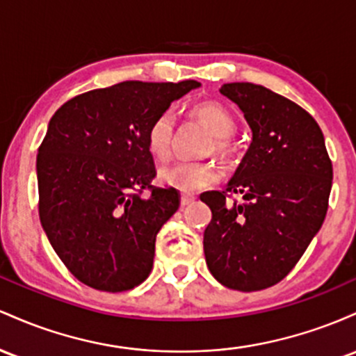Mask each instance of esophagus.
<instances>
[{
    "label": "esophagus",
    "mask_w": 356,
    "mask_h": 356,
    "mask_svg": "<svg viewBox=\"0 0 356 356\" xmlns=\"http://www.w3.org/2000/svg\"><path fill=\"white\" fill-rule=\"evenodd\" d=\"M195 202V197H191V195H181V200H179V205L181 207H188L190 203Z\"/></svg>",
    "instance_id": "1"
}]
</instances>
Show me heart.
Returning a JSON list of instances; mask_svg holds the SVG:
<instances>
[{
    "label": "heart",
    "mask_w": 356,
    "mask_h": 356,
    "mask_svg": "<svg viewBox=\"0 0 356 356\" xmlns=\"http://www.w3.org/2000/svg\"><path fill=\"white\" fill-rule=\"evenodd\" d=\"M193 114L210 129L215 136L211 149L222 156H229L232 153L230 138L237 129L234 115L229 109L218 102H203L193 109ZM175 131V113L171 109L163 111L154 118L147 129V149L158 159H168L171 154ZM222 170L213 161H177L173 165L159 170V179L166 185L178 188L185 193L205 190L209 186L220 181Z\"/></svg>",
    "instance_id": "obj_1"
}]
</instances>
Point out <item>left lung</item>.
<instances>
[{
  "mask_svg": "<svg viewBox=\"0 0 356 356\" xmlns=\"http://www.w3.org/2000/svg\"><path fill=\"white\" fill-rule=\"evenodd\" d=\"M220 94L241 107L252 143L225 191L200 195L211 210L203 250L220 284L250 293L282 281L321 229L333 166L318 122L296 102L250 82L223 83Z\"/></svg>",
  "mask_w": 356,
  "mask_h": 356,
  "instance_id": "obj_1",
  "label": "left lung"
}]
</instances>
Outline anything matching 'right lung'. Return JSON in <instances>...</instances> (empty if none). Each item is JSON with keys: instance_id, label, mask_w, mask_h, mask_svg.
I'll return each instance as SVG.
<instances>
[{"instance_id": "obj_1", "label": "right lung", "mask_w": 356, "mask_h": 356, "mask_svg": "<svg viewBox=\"0 0 356 356\" xmlns=\"http://www.w3.org/2000/svg\"><path fill=\"white\" fill-rule=\"evenodd\" d=\"M197 87L127 81L77 95L50 119L37 156L40 222L83 284L121 293L149 275L156 234L178 210L179 195L151 185L156 168L147 129Z\"/></svg>"}]
</instances>
